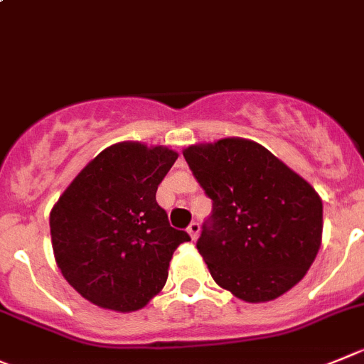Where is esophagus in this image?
<instances>
[{
    "label": "esophagus",
    "instance_id": "esophagus-1",
    "mask_svg": "<svg viewBox=\"0 0 364 364\" xmlns=\"http://www.w3.org/2000/svg\"><path fill=\"white\" fill-rule=\"evenodd\" d=\"M188 232H189V236H191V240L195 241L196 237H198V234H200V223H198V221H193V223L188 227Z\"/></svg>",
    "mask_w": 364,
    "mask_h": 364
}]
</instances>
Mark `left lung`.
I'll return each instance as SVG.
<instances>
[{
    "instance_id": "8db88e82",
    "label": "left lung",
    "mask_w": 364,
    "mask_h": 364,
    "mask_svg": "<svg viewBox=\"0 0 364 364\" xmlns=\"http://www.w3.org/2000/svg\"><path fill=\"white\" fill-rule=\"evenodd\" d=\"M213 200L196 241L214 282L245 302H268L299 284L321 243L323 207L302 176L240 137L184 150Z\"/></svg>"
}]
</instances>
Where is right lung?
<instances>
[{
	"mask_svg": "<svg viewBox=\"0 0 364 364\" xmlns=\"http://www.w3.org/2000/svg\"><path fill=\"white\" fill-rule=\"evenodd\" d=\"M176 157L164 146L112 144L76 175L51 209L58 268L89 302L128 313L164 288L173 252L191 241L169 225L155 200Z\"/></svg>",
	"mask_w": 364,
	"mask_h": 364,
	"instance_id": "obj_1",
	"label": "right lung"
}]
</instances>
